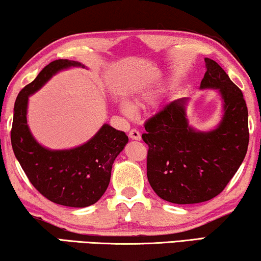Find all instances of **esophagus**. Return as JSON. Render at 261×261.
I'll return each mask as SVG.
<instances>
[{
    "label": "esophagus",
    "instance_id": "esophagus-1",
    "mask_svg": "<svg viewBox=\"0 0 261 261\" xmlns=\"http://www.w3.org/2000/svg\"><path fill=\"white\" fill-rule=\"evenodd\" d=\"M128 137H129V139H132V140H140V139H141V135H140V133L137 129H132L129 132V134H128Z\"/></svg>",
    "mask_w": 261,
    "mask_h": 261
}]
</instances>
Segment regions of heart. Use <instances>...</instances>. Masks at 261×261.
I'll return each mask as SVG.
<instances>
[{"label":"heart","instance_id":"obj_1","mask_svg":"<svg viewBox=\"0 0 261 261\" xmlns=\"http://www.w3.org/2000/svg\"><path fill=\"white\" fill-rule=\"evenodd\" d=\"M159 89L158 88H152V89H145L143 92H141L140 96H138L137 99L134 100V106L137 108L143 107V106H147L149 103H152L155 97L158 95ZM134 106L129 103V102H123L120 105V113L122 115L126 116V118H132L134 115Z\"/></svg>","mask_w":261,"mask_h":261}]
</instances>
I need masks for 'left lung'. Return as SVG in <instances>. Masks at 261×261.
<instances>
[{
	"label": "left lung",
	"instance_id": "left-lung-1",
	"mask_svg": "<svg viewBox=\"0 0 261 261\" xmlns=\"http://www.w3.org/2000/svg\"><path fill=\"white\" fill-rule=\"evenodd\" d=\"M200 89L217 90L222 114L210 130L188 121L187 97L165 106L145 123L148 145L147 177L161 199L177 205L208 201L220 194L243 164L247 152L248 112L241 90L225 70L205 58Z\"/></svg>",
	"mask_w": 261,
	"mask_h": 261
}]
</instances>
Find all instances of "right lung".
<instances>
[{
  "mask_svg": "<svg viewBox=\"0 0 261 261\" xmlns=\"http://www.w3.org/2000/svg\"><path fill=\"white\" fill-rule=\"evenodd\" d=\"M85 65L70 60L49 63L18 93L14 106L11 146L34 187L50 201L68 207L94 205L107 190L112 166L128 137L105 123L88 141L69 149H50L37 142L27 121L29 96L59 71Z\"/></svg>",
  "mask_w": 261,
  "mask_h": 261,
  "instance_id": "obj_1",
  "label": "right lung"
}]
</instances>
